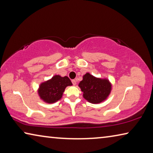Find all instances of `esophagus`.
Masks as SVG:
<instances>
[{
  "label": "esophagus",
  "mask_w": 153,
  "mask_h": 153,
  "mask_svg": "<svg viewBox=\"0 0 153 153\" xmlns=\"http://www.w3.org/2000/svg\"><path fill=\"white\" fill-rule=\"evenodd\" d=\"M71 82H72V84H73L74 86H76V79H72Z\"/></svg>",
  "instance_id": "esophagus-1"
}]
</instances>
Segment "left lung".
<instances>
[{
	"label": "left lung",
	"mask_w": 153,
	"mask_h": 153,
	"mask_svg": "<svg viewBox=\"0 0 153 153\" xmlns=\"http://www.w3.org/2000/svg\"><path fill=\"white\" fill-rule=\"evenodd\" d=\"M79 86L84 92V98L93 104L105 100L111 90V85L108 80L97 78L89 73L83 76V80L79 82Z\"/></svg>",
	"instance_id": "obj_1"
}]
</instances>
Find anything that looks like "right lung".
Wrapping results in <instances>:
<instances>
[{
  "label": "right lung",
  "instance_id": "obj_1",
  "mask_svg": "<svg viewBox=\"0 0 153 153\" xmlns=\"http://www.w3.org/2000/svg\"><path fill=\"white\" fill-rule=\"evenodd\" d=\"M71 85L72 83L68 77L55 76L51 79L41 84L38 94L44 101L53 103L62 97L65 88Z\"/></svg>",
  "mask_w": 153,
  "mask_h": 153
}]
</instances>
